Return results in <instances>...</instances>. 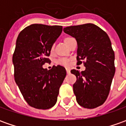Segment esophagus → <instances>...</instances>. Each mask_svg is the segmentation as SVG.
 I'll return each instance as SVG.
<instances>
[{
    "label": "esophagus",
    "instance_id": "34e87169",
    "mask_svg": "<svg viewBox=\"0 0 126 126\" xmlns=\"http://www.w3.org/2000/svg\"><path fill=\"white\" fill-rule=\"evenodd\" d=\"M66 72H67V74H70V70H69V69H66Z\"/></svg>",
    "mask_w": 126,
    "mask_h": 126
}]
</instances>
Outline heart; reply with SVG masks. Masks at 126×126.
I'll return each instance as SVG.
<instances>
[{
    "label": "heart",
    "instance_id": "b5f03b06",
    "mask_svg": "<svg viewBox=\"0 0 126 126\" xmlns=\"http://www.w3.org/2000/svg\"><path fill=\"white\" fill-rule=\"evenodd\" d=\"M74 41V38H71V37H65V38H64V42H65V43L68 47H70L71 43ZM53 49H54V47H52L51 50H53ZM59 63L60 64H61V65H67L68 64V63H69V60L65 59H60L59 60Z\"/></svg>",
    "mask_w": 126,
    "mask_h": 126
}]
</instances>
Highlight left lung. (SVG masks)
I'll return each instance as SVG.
<instances>
[{
    "label": "left lung",
    "mask_w": 126,
    "mask_h": 126,
    "mask_svg": "<svg viewBox=\"0 0 126 126\" xmlns=\"http://www.w3.org/2000/svg\"><path fill=\"white\" fill-rule=\"evenodd\" d=\"M63 31L75 38L77 65L83 62L85 67L82 72L71 70L77 77L73 91L77 103L88 109L101 106L109 94L115 73L114 52L109 36L92 23L65 27Z\"/></svg>",
    "instance_id": "1"
}]
</instances>
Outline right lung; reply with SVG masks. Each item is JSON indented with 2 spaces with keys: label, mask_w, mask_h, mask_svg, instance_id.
<instances>
[{
  "label": "right lung",
  "mask_w": 126,
  "mask_h": 126,
  "mask_svg": "<svg viewBox=\"0 0 126 126\" xmlns=\"http://www.w3.org/2000/svg\"><path fill=\"white\" fill-rule=\"evenodd\" d=\"M63 30L61 25L33 24L23 29L16 39L12 57L14 79L26 102L36 109L47 110L56 104L59 88L66 76L61 65L44 69L50 63L52 45Z\"/></svg>",
  "instance_id": "obj_1"
}]
</instances>
